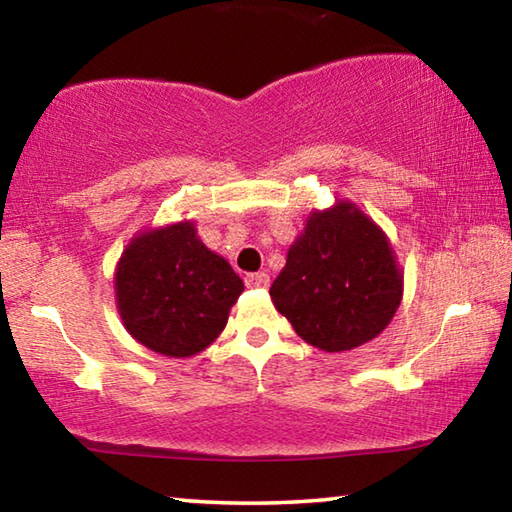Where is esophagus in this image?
I'll return each instance as SVG.
<instances>
[{
	"instance_id": "1",
	"label": "esophagus",
	"mask_w": 512,
	"mask_h": 512,
	"mask_svg": "<svg viewBox=\"0 0 512 512\" xmlns=\"http://www.w3.org/2000/svg\"><path fill=\"white\" fill-rule=\"evenodd\" d=\"M268 284H271V277L262 271L246 275V287H250V289H266Z\"/></svg>"
}]
</instances>
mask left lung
Masks as SVG:
<instances>
[{
	"mask_svg": "<svg viewBox=\"0 0 512 512\" xmlns=\"http://www.w3.org/2000/svg\"><path fill=\"white\" fill-rule=\"evenodd\" d=\"M268 293L302 341L348 352L391 323L404 296V271L386 232L339 198L307 214Z\"/></svg>",
	"mask_w": 512,
	"mask_h": 512,
	"instance_id": "left-lung-1",
	"label": "left lung"
}]
</instances>
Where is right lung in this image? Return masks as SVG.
I'll return each instance as SVG.
<instances>
[{
	"label": "right lung",
	"instance_id": "add662e5",
	"mask_svg": "<svg viewBox=\"0 0 512 512\" xmlns=\"http://www.w3.org/2000/svg\"><path fill=\"white\" fill-rule=\"evenodd\" d=\"M241 291V277L203 244L192 219L135 232L115 266L121 325L144 348L173 359L210 348Z\"/></svg>",
	"mask_w": 512,
	"mask_h": 512
}]
</instances>
